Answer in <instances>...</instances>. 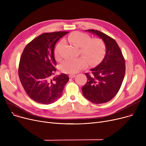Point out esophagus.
Wrapping results in <instances>:
<instances>
[{
	"instance_id": "34e87169",
	"label": "esophagus",
	"mask_w": 146,
	"mask_h": 146,
	"mask_svg": "<svg viewBox=\"0 0 146 146\" xmlns=\"http://www.w3.org/2000/svg\"><path fill=\"white\" fill-rule=\"evenodd\" d=\"M76 76V75L75 74H70L69 75V78H74V77Z\"/></svg>"
}]
</instances>
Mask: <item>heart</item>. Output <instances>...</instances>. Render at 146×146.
I'll return each mask as SVG.
<instances>
[{
	"instance_id": "heart-1",
	"label": "heart",
	"mask_w": 146,
	"mask_h": 146,
	"mask_svg": "<svg viewBox=\"0 0 146 146\" xmlns=\"http://www.w3.org/2000/svg\"><path fill=\"white\" fill-rule=\"evenodd\" d=\"M68 41L76 47H80L83 56L78 58H68L61 63L60 70L65 73H76L87 66L89 62L92 64L98 63L105 56L106 48L104 41L100 38L90 39L88 34L80 32H73L67 37ZM59 43L55 49V56L59 57Z\"/></svg>"
}]
</instances>
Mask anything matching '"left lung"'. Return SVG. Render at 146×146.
Returning a JSON list of instances; mask_svg holds the SVG:
<instances>
[{"instance_id":"left-lung-1","label":"left lung","mask_w":146,"mask_h":146,"mask_svg":"<svg viewBox=\"0 0 146 146\" xmlns=\"http://www.w3.org/2000/svg\"><path fill=\"white\" fill-rule=\"evenodd\" d=\"M86 31L96 35L105 44L106 54L102 62L86 73L87 82L82 88L87 99L94 104H104L115 97L121 86L125 73V60L117 42L98 30Z\"/></svg>"}]
</instances>
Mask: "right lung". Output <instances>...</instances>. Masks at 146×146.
I'll return each mask as SVG.
<instances>
[{"label":"right lung","instance_id":"1","mask_svg":"<svg viewBox=\"0 0 146 146\" xmlns=\"http://www.w3.org/2000/svg\"><path fill=\"white\" fill-rule=\"evenodd\" d=\"M68 33L42 34L28 43L22 52L19 78L27 94L38 103L48 105L56 102L69 80L64 73L53 77L57 64L54 56L55 45Z\"/></svg>","mask_w":146,"mask_h":146}]
</instances>
